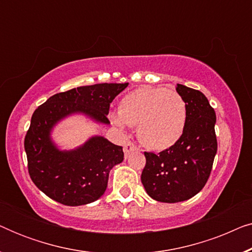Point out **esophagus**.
<instances>
[{"label": "esophagus", "instance_id": "34e87169", "mask_svg": "<svg viewBox=\"0 0 252 252\" xmlns=\"http://www.w3.org/2000/svg\"><path fill=\"white\" fill-rule=\"evenodd\" d=\"M134 150H137V147L133 142H130V141H128V142H126L125 146H124V153H125V157L126 158L128 157L129 154L132 153V151H134Z\"/></svg>", "mask_w": 252, "mask_h": 252}]
</instances>
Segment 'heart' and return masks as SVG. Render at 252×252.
Listing matches in <instances>:
<instances>
[{
  "instance_id": "1",
  "label": "heart",
  "mask_w": 252,
  "mask_h": 252,
  "mask_svg": "<svg viewBox=\"0 0 252 252\" xmlns=\"http://www.w3.org/2000/svg\"><path fill=\"white\" fill-rule=\"evenodd\" d=\"M112 120L118 125H137V137L144 146L164 150L177 143L184 133L187 106L177 92L143 86L124 96Z\"/></svg>"
}]
</instances>
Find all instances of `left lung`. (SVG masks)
I'll return each mask as SVG.
<instances>
[{
  "mask_svg": "<svg viewBox=\"0 0 252 252\" xmlns=\"http://www.w3.org/2000/svg\"><path fill=\"white\" fill-rule=\"evenodd\" d=\"M178 94L187 106L184 133L173 146L159 154L144 153L141 181L151 198L178 203L191 198L204 187L217 154L216 112L196 89L177 84Z\"/></svg>",
  "mask_w": 252,
  "mask_h": 252,
  "instance_id": "1",
  "label": "left lung"
}]
</instances>
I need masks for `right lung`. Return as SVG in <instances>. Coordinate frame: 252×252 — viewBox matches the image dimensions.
I'll return each instance as SVG.
<instances>
[{"mask_svg":"<svg viewBox=\"0 0 252 252\" xmlns=\"http://www.w3.org/2000/svg\"><path fill=\"white\" fill-rule=\"evenodd\" d=\"M125 84H96L58 93L34 111L24 147L34 185L61 204H88L104 194L110 170L124 160L123 147L103 136H94L71 151L58 150L50 130L58 120L82 112L96 122L110 124V104Z\"/></svg>","mask_w":252,"mask_h":252,"instance_id":"add662e5","label":"right lung"}]
</instances>
